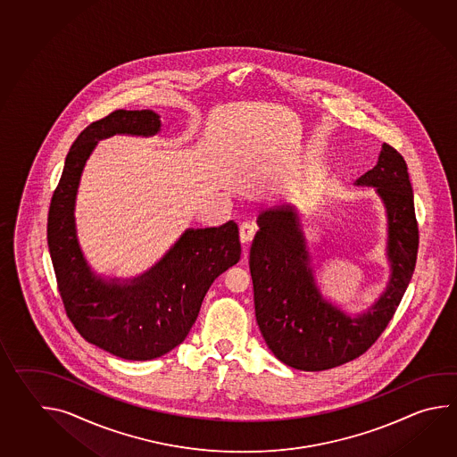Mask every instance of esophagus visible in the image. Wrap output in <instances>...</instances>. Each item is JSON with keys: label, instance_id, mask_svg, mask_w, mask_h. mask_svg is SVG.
<instances>
[{"label": "esophagus", "instance_id": "1", "mask_svg": "<svg viewBox=\"0 0 457 457\" xmlns=\"http://www.w3.org/2000/svg\"><path fill=\"white\" fill-rule=\"evenodd\" d=\"M255 224L252 223V221H243L241 226H239V237H241V243L249 244L252 239H253V236H255Z\"/></svg>", "mask_w": 457, "mask_h": 457}]
</instances>
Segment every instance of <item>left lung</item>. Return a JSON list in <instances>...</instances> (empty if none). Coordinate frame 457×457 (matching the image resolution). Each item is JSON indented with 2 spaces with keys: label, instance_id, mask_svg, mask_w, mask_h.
<instances>
[{
  "label": "left lung",
  "instance_id": "left-lung-1",
  "mask_svg": "<svg viewBox=\"0 0 457 457\" xmlns=\"http://www.w3.org/2000/svg\"><path fill=\"white\" fill-rule=\"evenodd\" d=\"M354 184L374 187L384 204L392 271L387 288L363 314L350 317L322 298L291 206H273L257 218L249 259L255 317L273 354L295 370L324 371L361 356L395 314L415 270L419 224L405 159L384 143L378 164Z\"/></svg>",
  "mask_w": 457,
  "mask_h": 457
}]
</instances>
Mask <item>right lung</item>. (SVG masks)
Instances as JSON below:
<instances>
[{
    "instance_id": "add662e5",
    "label": "right lung",
    "mask_w": 457,
    "mask_h": 457,
    "mask_svg": "<svg viewBox=\"0 0 457 457\" xmlns=\"http://www.w3.org/2000/svg\"><path fill=\"white\" fill-rule=\"evenodd\" d=\"M161 130L153 111H115L93 121L66 156L48 210V251L66 316L89 344L123 360L159 358L186 340L206 291L241 259L234 221L187 229L146 273L131 279L97 277L76 237L75 202L84 164L97 141L112 135L153 137Z\"/></svg>"
}]
</instances>
